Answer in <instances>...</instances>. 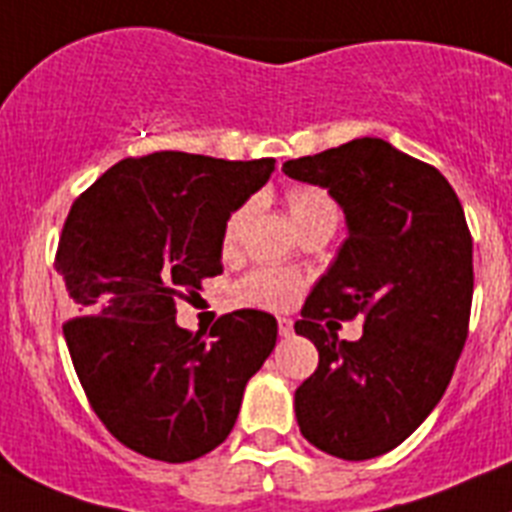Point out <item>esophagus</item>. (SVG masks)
Here are the masks:
<instances>
[{"label":"esophagus","instance_id":"1","mask_svg":"<svg viewBox=\"0 0 512 512\" xmlns=\"http://www.w3.org/2000/svg\"><path fill=\"white\" fill-rule=\"evenodd\" d=\"M294 333V322L289 317H278V336L289 338Z\"/></svg>","mask_w":512,"mask_h":512}]
</instances>
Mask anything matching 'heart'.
Listing matches in <instances>:
<instances>
[{
    "instance_id": "heart-1",
    "label": "heart",
    "mask_w": 512,
    "mask_h": 512,
    "mask_svg": "<svg viewBox=\"0 0 512 512\" xmlns=\"http://www.w3.org/2000/svg\"><path fill=\"white\" fill-rule=\"evenodd\" d=\"M286 205H289V216L294 221L296 231L309 226V223L333 221L336 223L338 210L333 197L320 187H294L286 195ZM249 216V205H239V208L226 218L221 234V249L223 255H234L242 239L244 223ZM304 281L291 270L283 268H257L249 276L239 281V296L242 302L252 304V307L270 309V312H283V309L294 307V302L302 296Z\"/></svg>"
}]
</instances>
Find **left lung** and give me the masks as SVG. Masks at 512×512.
I'll list each match as a JSON object with an SVG mask.
<instances>
[{"instance_id":"left-lung-1","label":"left lung","mask_w":512,"mask_h":512,"mask_svg":"<svg viewBox=\"0 0 512 512\" xmlns=\"http://www.w3.org/2000/svg\"><path fill=\"white\" fill-rule=\"evenodd\" d=\"M283 174L325 187L349 226L294 325L320 354L294 393L296 422L336 458H377L432 414L466 343L474 242L461 200L435 166L380 137L286 161ZM354 316L363 338L338 342L335 320Z\"/></svg>"}]
</instances>
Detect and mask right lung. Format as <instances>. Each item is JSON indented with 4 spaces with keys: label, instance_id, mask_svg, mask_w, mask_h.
I'll list each match as a JSON object with an SVG mask.
<instances>
[{
    "label": "right lung",
    "instance_id": "1",
    "mask_svg": "<svg viewBox=\"0 0 512 512\" xmlns=\"http://www.w3.org/2000/svg\"><path fill=\"white\" fill-rule=\"evenodd\" d=\"M276 158L179 150L124 158L77 197L54 268L77 317L64 341L96 416L135 453L195 461L234 429L244 385L276 346V317L236 309L205 341L176 325V299L223 273L226 218Z\"/></svg>",
    "mask_w": 512,
    "mask_h": 512
}]
</instances>
